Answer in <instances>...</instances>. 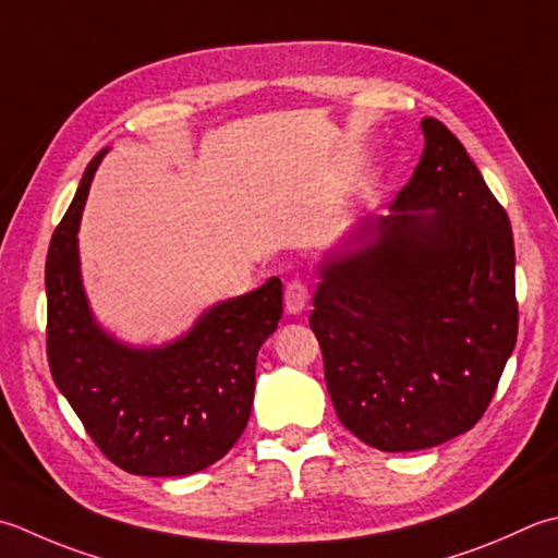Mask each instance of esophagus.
<instances>
[{"label":"esophagus","mask_w":558,"mask_h":558,"mask_svg":"<svg viewBox=\"0 0 558 558\" xmlns=\"http://www.w3.org/2000/svg\"><path fill=\"white\" fill-rule=\"evenodd\" d=\"M307 300H310L307 282L302 278H292L286 286V312L300 314L304 310V304H307Z\"/></svg>","instance_id":"1"}]
</instances>
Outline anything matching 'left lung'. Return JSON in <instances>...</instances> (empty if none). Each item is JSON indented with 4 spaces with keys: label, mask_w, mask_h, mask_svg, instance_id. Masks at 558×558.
I'll list each match as a JSON object with an SVG mask.
<instances>
[{
    "label": "left lung",
    "mask_w": 558,
    "mask_h": 558,
    "mask_svg": "<svg viewBox=\"0 0 558 558\" xmlns=\"http://www.w3.org/2000/svg\"><path fill=\"white\" fill-rule=\"evenodd\" d=\"M373 236L326 258L310 326L338 418L385 452L472 430L515 348V244L504 205L440 120Z\"/></svg>",
    "instance_id": "left-lung-1"
}]
</instances>
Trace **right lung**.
<instances>
[{
    "mask_svg": "<svg viewBox=\"0 0 558 558\" xmlns=\"http://www.w3.org/2000/svg\"><path fill=\"white\" fill-rule=\"evenodd\" d=\"M86 167L46 264L48 365L89 438L137 476H185L215 464L244 433L256 355L282 316V282L207 310L179 341L133 348L94 322L82 288L76 229L94 173Z\"/></svg>",
    "mask_w": 558,
    "mask_h": 558,
    "instance_id": "1",
    "label": "right lung"
}]
</instances>
